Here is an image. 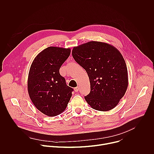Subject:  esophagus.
Segmentation results:
<instances>
[{"mask_svg":"<svg viewBox=\"0 0 154 154\" xmlns=\"http://www.w3.org/2000/svg\"><path fill=\"white\" fill-rule=\"evenodd\" d=\"M79 89H80L79 87V86H77V87H75V88H74V90H75V92H78V91H79Z\"/></svg>","mask_w":154,"mask_h":154,"instance_id":"34e87169","label":"esophagus"}]
</instances>
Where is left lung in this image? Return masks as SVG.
Returning a JSON list of instances; mask_svg holds the SVG:
<instances>
[{"label":"left lung","mask_w":154,"mask_h":154,"mask_svg":"<svg viewBox=\"0 0 154 154\" xmlns=\"http://www.w3.org/2000/svg\"><path fill=\"white\" fill-rule=\"evenodd\" d=\"M72 55L85 69L90 82V93L85 97L92 108L109 111L124 96L128 87V72L125 60L113 46L90 41L74 47Z\"/></svg>","instance_id":"8db88e82"}]
</instances>
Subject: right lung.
Instances as JSON below:
<instances>
[{"label":"right lung","instance_id":"right-lung-1","mask_svg":"<svg viewBox=\"0 0 154 154\" xmlns=\"http://www.w3.org/2000/svg\"><path fill=\"white\" fill-rule=\"evenodd\" d=\"M71 54L69 48L49 47L39 53L30 68L27 89L35 107L48 116L62 113L73 89L60 74V68Z\"/></svg>","mask_w":154,"mask_h":154}]
</instances>
